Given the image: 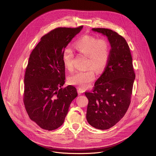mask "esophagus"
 I'll list each match as a JSON object with an SVG mask.
<instances>
[{
	"label": "esophagus",
	"instance_id": "obj_1",
	"mask_svg": "<svg viewBox=\"0 0 156 156\" xmlns=\"http://www.w3.org/2000/svg\"><path fill=\"white\" fill-rule=\"evenodd\" d=\"M84 92V91H83V90H82V89H81V88H78V93L80 95V94H83V93Z\"/></svg>",
	"mask_w": 156,
	"mask_h": 156
}]
</instances>
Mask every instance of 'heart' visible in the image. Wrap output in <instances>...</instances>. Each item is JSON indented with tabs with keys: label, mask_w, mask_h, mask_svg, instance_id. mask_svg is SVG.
<instances>
[{
	"label": "heart",
	"mask_w": 156,
	"mask_h": 156,
	"mask_svg": "<svg viewBox=\"0 0 156 156\" xmlns=\"http://www.w3.org/2000/svg\"><path fill=\"white\" fill-rule=\"evenodd\" d=\"M74 48L80 55L86 57V66L87 69L84 71L76 72L70 76L69 81L72 84L86 89L95 79V70L100 73L106 67L110 54V43L105 38L86 35L74 43ZM73 59L72 51L68 48L65 49L62 54V62L66 70H73Z\"/></svg>",
	"instance_id": "b5f03b06"
}]
</instances>
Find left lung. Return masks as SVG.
<instances>
[{"label": "left lung", "mask_w": 156, "mask_h": 156, "mask_svg": "<svg viewBox=\"0 0 156 156\" xmlns=\"http://www.w3.org/2000/svg\"><path fill=\"white\" fill-rule=\"evenodd\" d=\"M93 30L107 37L111 49L108 63L92 92L85 93L88 99L86 120L97 129H107L117 123L128 109L135 73L124 37L107 28Z\"/></svg>", "instance_id": "left-lung-1"}]
</instances>
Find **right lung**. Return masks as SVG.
I'll return each instance as SVG.
<instances>
[{
	"instance_id": "add662e5",
	"label": "right lung",
	"mask_w": 156,
	"mask_h": 156,
	"mask_svg": "<svg viewBox=\"0 0 156 156\" xmlns=\"http://www.w3.org/2000/svg\"><path fill=\"white\" fill-rule=\"evenodd\" d=\"M83 27L52 30L41 37L30 54L24 77L23 103L30 119L44 129L54 130L63 124L78 95L73 86L62 87L65 79L62 54Z\"/></svg>"
}]
</instances>
